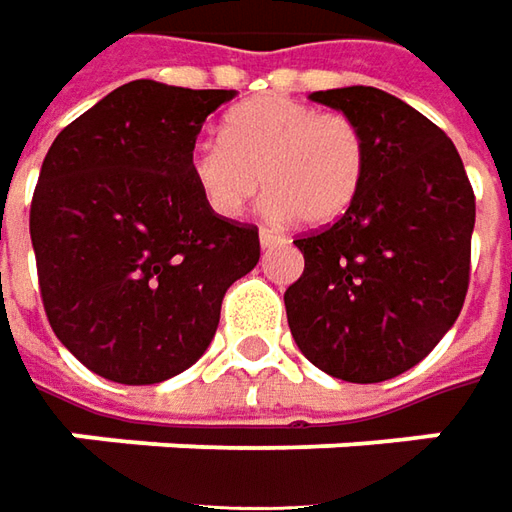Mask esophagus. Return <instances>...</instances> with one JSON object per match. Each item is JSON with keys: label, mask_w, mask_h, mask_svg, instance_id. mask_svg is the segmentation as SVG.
Here are the masks:
<instances>
[{"label": "esophagus", "mask_w": 512, "mask_h": 512, "mask_svg": "<svg viewBox=\"0 0 512 512\" xmlns=\"http://www.w3.org/2000/svg\"><path fill=\"white\" fill-rule=\"evenodd\" d=\"M259 242H262V248H279L287 239H284L279 231H273V228H262V231H259Z\"/></svg>", "instance_id": "esophagus-1"}]
</instances>
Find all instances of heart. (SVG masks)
Instances as JSON below:
<instances>
[{"mask_svg": "<svg viewBox=\"0 0 512 512\" xmlns=\"http://www.w3.org/2000/svg\"><path fill=\"white\" fill-rule=\"evenodd\" d=\"M369 146L358 120L296 98L264 95L222 120V140H197L188 177L208 211L222 219L245 214L267 188V211L321 228L358 200Z\"/></svg>", "mask_w": 512, "mask_h": 512, "instance_id": "heart-1", "label": "heart"}]
</instances>
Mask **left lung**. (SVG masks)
I'll use <instances>...</instances> for the list:
<instances>
[{
	"label": "left lung",
	"instance_id": "obj_1",
	"mask_svg": "<svg viewBox=\"0 0 512 512\" xmlns=\"http://www.w3.org/2000/svg\"><path fill=\"white\" fill-rule=\"evenodd\" d=\"M310 98L358 120L369 160L352 208L293 239L304 273L284 293L287 324L321 372L380 383L417 366L459 318L476 197L451 137L400 98L375 87Z\"/></svg>",
	"mask_w": 512,
	"mask_h": 512
}]
</instances>
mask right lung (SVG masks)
<instances>
[{"label":"right lung","mask_w":512,"mask_h":512,"mask_svg":"<svg viewBox=\"0 0 512 512\" xmlns=\"http://www.w3.org/2000/svg\"><path fill=\"white\" fill-rule=\"evenodd\" d=\"M228 89L132 81L64 126L30 202L39 293L95 375L152 386L208 349L222 298L259 262V228L208 211L188 152Z\"/></svg>","instance_id":"right-lung-1"}]
</instances>
